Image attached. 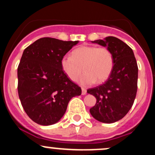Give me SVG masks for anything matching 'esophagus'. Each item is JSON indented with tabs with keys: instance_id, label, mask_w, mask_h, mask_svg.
<instances>
[{
	"instance_id": "1",
	"label": "esophagus",
	"mask_w": 155,
	"mask_h": 155,
	"mask_svg": "<svg viewBox=\"0 0 155 155\" xmlns=\"http://www.w3.org/2000/svg\"><path fill=\"white\" fill-rule=\"evenodd\" d=\"M86 93H87V90H86V89H84V88H81V95H86Z\"/></svg>"
}]
</instances>
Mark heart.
<instances>
[{
    "label": "heart",
    "instance_id": "1",
    "mask_svg": "<svg viewBox=\"0 0 155 155\" xmlns=\"http://www.w3.org/2000/svg\"><path fill=\"white\" fill-rule=\"evenodd\" d=\"M60 65L64 74L73 81H77L84 71L79 83L89 86L96 81L104 82L109 77L114 67V58L108 48L83 46L74 49L72 56H63Z\"/></svg>",
    "mask_w": 155,
    "mask_h": 155
}]
</instances>
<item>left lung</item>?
I'll return each mask as SVG.
<instances>
[{"label": "left lung", "instance_id": "obj_1", "mask_svg": "<svg viewBox=\"0 0 155 155\" xmlns=\"http://www.w3.org/2000/svg\"><path fill=\"white\" fill-rule=\"evenodd\" d=\"M92 42L111 51L114 67L106 82L87 90V93L97 100L90 112L99 122L114 123L123 118L134 103L138 83L136 60L132 49L116 37L108 36Z\"/></svg>", "mask_w": 155, "mask_h": 155}]
</instances>
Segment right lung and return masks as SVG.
<instances>
[{"mask_svg": "<svg viewBox=\"0 0 155 155\" xmlns=\"http://www.w3.org/2000/svg\"><path fill=\"white\" fill-rule=\"evenodd\" d=\"M78 42L42 38L23 51L17 68L18 94L25 111L35 123L47 126L59 122L71 99L81 94L60 65L62 58Z\"/></svg>", "mask_w": 155, "mask_h": 155, "instance_id": "1", "label": "right lung"}]
</instances>
